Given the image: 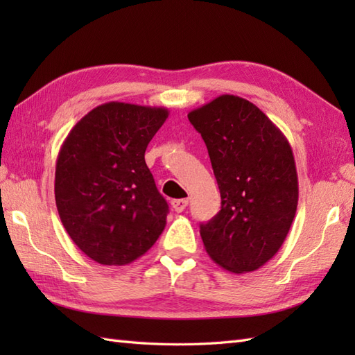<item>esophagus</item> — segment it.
I'll return each mask as SVG.
<instances>
[{"instance_id":"34e87169","label":"esophagus","mask_w":355,"mask_h":355,"mask_svg":"<svg viewBox=\"0 0 355 355\" xmlns=\"http://www.w3.org/2000/svg\"><path fill=\"white\" fill-rule=\"evenodd\" d=\"M187 202H189V201H187L186 198H182V200H172L171 205H172L173 210H175L177 214H180V212H183V210L186 209Z\"/></svg>"}]
</instances>
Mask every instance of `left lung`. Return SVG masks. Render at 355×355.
Returning <instances> with one entry per match:
<instances>
[{
  "label": "left lung",
  "instance_id": "8db88e82",
  "mask_svg": "<svg viewBox=\"0 0 355 355\" xmlns=\"http://www.w3.org/2000/svg\"><path fill=\"white\" fill-rule=\"evenodd\" d=\"M221 193V210L200 225L207 254L230 273L254 271L282 247L296 215L299 183L288 140L243 97L223 94L192 110Z\"/></svg>",
  "mask_w": 355,
  "mask_h": 355
}]
</instances>
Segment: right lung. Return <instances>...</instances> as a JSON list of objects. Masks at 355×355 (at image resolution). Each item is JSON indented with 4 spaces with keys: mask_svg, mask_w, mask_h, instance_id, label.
I'll use <instances>...</instances> for the list:
<instances>
[{
    "mask_svg": "<svg viewBox=\"0 0 355 355\" xmlns=\"http://www.w3.org/2000/svg\"><path fill=\"white\" fill-rule=\"evenodd\" d=\"M168 108L99 105L67 135L58 154L55 200L73 243L102 266H126L155 244L169 207L145 150Z\"/></svg>",
    "mask_w": 355,
    "mask_h": 355,
    "instance_id": "add662e5",
    "label": "right lung"
}]
</instances>
